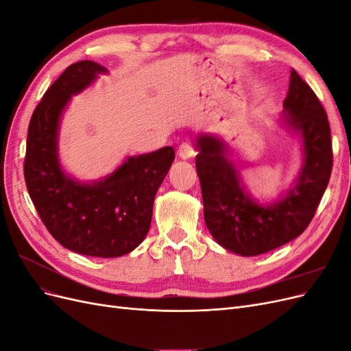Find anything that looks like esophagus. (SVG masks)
I'll use <instances>...</instances> for the list:
<instances>
[{
  "label": "esophagus",
  "mask_w": 351,
  "mask_h": 351,
  "mask_svg": "<svg viewBox=\"0 0 351 351\" xmlns=\"http://www.w3.org/2000/svg\"><path fill=\"white\" fill-rule=\"evenodd\" d=\"M177 154H178V156L182 158V159H189V158H192L195 155V151H193L192 145H190L189 142H184V143H182V145L178 146Z\"/></svg>",
  "instance_id": "obj_1"
}]
</instances>
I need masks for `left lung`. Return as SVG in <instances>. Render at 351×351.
Here are the masks:
<instances>
[{"label":"left lung","mask_w":351,"mask_h":351,"mask_svg":"<svg viewBox=\"0 0 351 351\" xmlns=\"http://www.w3.org/2000/svg\"><path fill=\"white\" fill-rule=\"evenodd\" d=\"M282 124L303 142L304 162L295 184L284 197L263 206L244 190L228 146L217 136L199 134L196 171L209 232L222 247L256 256L299 237L311 224L332 171L328 115L295 70L284 99Z\"/></svg>","instance_id":"left-lung-1"}]
</instances>
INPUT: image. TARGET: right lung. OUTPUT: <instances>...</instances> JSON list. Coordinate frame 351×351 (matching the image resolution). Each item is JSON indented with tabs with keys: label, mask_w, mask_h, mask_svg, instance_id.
<instances>
[{
	"label": "right lung",
	"mask_w": 351,
	"mask_h": 351,
	"mask_svg": "<svg viewBox=\"0 0 351 351\" xmlns=\"http://www.w3.org/2000/svg\"><path fill=\"white\" fill-rule=\"evenodd\" d=\"M107 69L83 60L69 66L38 104L27 130L25 180L38 214L61 246L95 258L134 250L151 227L155 195L174 161L165 146L130 156L98 182L79 183L58 159L60 119L73 95Z\"/></svg>",
	"instance_id": "obj_1"
}]
</instances>
